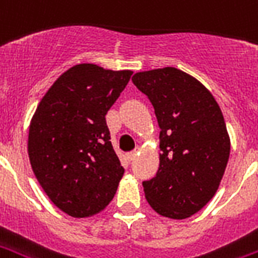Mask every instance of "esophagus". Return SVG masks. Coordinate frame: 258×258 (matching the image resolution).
Segmentation results:
<instances>
[{
    "label": "esophagus",
    "instance_id": "1",
    "mask_svg": "<svg viewBox=\"0 0 258 258\" xmlns=\"http://www.w3.org/2000/svg\"><path fill=\"white\" fill-rule=\"evenodd\" d=\"M138 153H139V148H135L133 152L127 153V160H130V161H131V160H134V158L137 157V154H138Z\"/></svg>",
    "mask_w": 258,
    "mask_h": 258
}]
</instances>
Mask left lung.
I'll list each match as a JSON object with an SVG mask.
<instances>
[{
    "label": "left lung",
    "mask_w": 258,
    "mask_h": 258,
    "mask_svg": "<svg viewBox=\"0 0 258 258\" xmlns=\"http://www.w3.org/2000/svg\"><path fill=\"white\" fill-rule=\"evenodd\" d=\"M134 85L149 97L160 127V167L144 182L149 205L168 219L201 211L220 186L230 135L215 97L201 82L165 67L137 72Z\"/></svg>",
    "instance_id": "left-lung-1"
}]
</instances>
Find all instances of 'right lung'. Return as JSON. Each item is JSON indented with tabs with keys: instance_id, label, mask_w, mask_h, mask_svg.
<instances>
[{
	"instance_id": "add662e5",
	"label": "right lung",
	"mask_w": 258,
	"mask_h": 258,
	"mask_svg": "<svg viewBox=\"0 0 258 258\" xmlns=\"http://www.w3.org/2000/svg\"><path fill=\"white\" fill-rule=\"evenodd\" d=\"M131 75L87 62L71 67L32 114L27 142L32 171L50 201L70 216L100 213L119 187L124 169L105 114Z\"/></svg>"
}]
</instances>
